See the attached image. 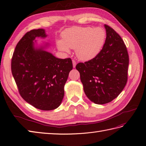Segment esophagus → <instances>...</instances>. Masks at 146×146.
<instances>
[{
  "mask_svg": "<svg viewBox=\"0 0 146 146\" xmlns=\"http://www.w3.org/2000/svg\"><path fill=\"white\" fill-rule=\"evenodd\" d=\"M72 64H73V68H76V64H77V63H76V61H75L74 60H72Z\"/></svg>",
  "mask_w": 146,
  "mask_h": 146,
  "instance_id": "1",
  "label": "esophagus"
}]
</instances>
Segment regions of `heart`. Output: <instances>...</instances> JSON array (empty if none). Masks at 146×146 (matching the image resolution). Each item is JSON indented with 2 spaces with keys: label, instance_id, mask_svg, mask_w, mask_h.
<instances>
[{
  "label": "heart",
  "instance_id": "obj_1",
  "mask_svg": "<svg viewBox=\"0 0 146 146\" xmlns=\"http://www.w3.org/2000/svg\"><path fill=\"white\" fill-rule=\"evenodd\" d=\"M62 39L56 41L58 49L69 52V48L76 50L78 59L89 61L100 52L105 40V32L102 28L74 27L66 29L62 33Z\"/></svg>",
  "mask_w": 146,
  "mask_h": 146
}]
</instances>
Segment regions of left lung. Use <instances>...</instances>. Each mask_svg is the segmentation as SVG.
<instances>
[{"label":"left lung","mask_w":146,"mask_h":146,"mask_svg":"<svg viewBox=\"0 0 146 146\" xmlns=\"http://www.w3.org/2000/svg\"><path fill=\"white\" fill-rule=\"evenodd\" d=\"M104 26L107 37L102 49L94 58L76 65L88 98L101 105L116 98L124 88L129 63L121 37L110 26Z\"/></svg>","instance_id":"1"}]
</instances>
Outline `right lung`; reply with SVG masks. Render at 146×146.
<instances>
[{
  "label": "right lung",
  "mask_w": 146,
  "mask_h": 146,
  "mask_svg": "<svg viewBox=\"0 0 146 146\" xmlns=\"http://www.w3.org/2000/svg\"><path fill=\"white\" fill-rule=\"evenodd\" d=\"M46 36L42 29L26 33L16 46L11 67L22 98L36 108L48 111L60 105L73 66L70 58L60 59L46 51L48 44L35 47V39Z\"/></svg>",
  "instance_id": "obj_1"
}]
</instances>
